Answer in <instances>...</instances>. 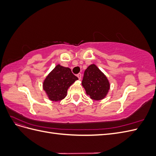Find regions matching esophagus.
<instances>
[{
	"label": "esophagus",
	"instance_id": "1",
	"mask_svg": "<svg viewBox=\"0 0 156 156\" xmlns=\"http://www.w3.org/2000/svg\"><path fill=\"white\" fill-rule=\"evenodd\" d=\"M77 77H78V79H79V80H81V73H78V74L77 75Z\"/></svg>",
	"mask_w": 156,
	"mask_h": 156
}]
</instances>
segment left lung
<instances>
[{
    "instance_id": "8db88e82",
    "label": "left lung",
    "mask_w": 156,
    "mask_h": 156,
    "mask_svg": "<svg viewBox=\"0 0 156 156\" xmlns=\"http://www.w3.org/2000/svg\"><path fill=\"white\" fill-rule=\"evenodd\" d=\"M82 85L86 93L94 100L105 98L110 89L107 77L95 64H91L84 71Z\"/></svg>"
}]
</instances>
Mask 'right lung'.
Instances as JSON below:
<instances>
[{"mask_svg": "<svg viewBox=\"0 0 156 156\" xmlns=\"http://www.w3.org/2000/svg\"><path fill=\"white\" fill-rule=\"evenodd\" d=\"M77 80L70 68L58 64L45 79L43 88L50 100L58 101L66 96L68 88Z\"/></svg>", "mask_w": 156, "mask_h": 156, "instance_id": "add662e5", "label": "right lung"}]
</instances>
